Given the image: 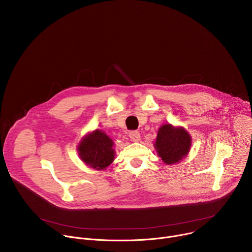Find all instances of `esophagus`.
Masks as SVG:
<instances>
[{"label": "esophagus", "mask_w": 252, "mask_h": 252, "mask_svg": "<svg viewBox=\"0 0 252 252\" xmlns=\"http://www.w3.org/2000/svg\"><path fill=\"white\" fill-rule=\"evenodd\" d=\"M129 138L132 140V141H138L139 138H140V134L137 130H131L129 131Z\"/></svg>", "instance_id": "esophagus-1"}]
</instances>
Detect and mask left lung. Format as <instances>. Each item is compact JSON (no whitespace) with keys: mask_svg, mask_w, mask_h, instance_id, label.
I'll use <instances>...</instances> for the list:
<instances>
[{"mask_svg":"<svg viewBox=\"0 0 252 252\" xmlns=\"http://www.w3.org/2000/svg\"><path fill=\"white\" fill-rule=\"evenodd\" d=\"M190 143L191 138L186 129L163 125L158 129L155 147L164 163L172 164L189 154Z\"/></svg>","mask_w":252,"mask_h":252,"instance_id":"8db88e82","label":"left lung"}]
</instances>
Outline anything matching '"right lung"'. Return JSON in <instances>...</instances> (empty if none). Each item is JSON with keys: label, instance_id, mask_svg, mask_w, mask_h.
Listing matches in <instances>:
<instances>
[{"label": "right lung", "instance_id": "right-lung-1", "mask_svg": "<svg viewBox=\"0 0 252 252\" xmlns=\"http://www.w3.org/2000/svg\"><path fill=\"white\" fill-rule=\"evenodd\" d=\"M114 142L104 132L94 130L87 135L79 146L81 158L91 167L104 169L115 158Z\"/></svg>", "mask_w": 252, "mask_h": 252}]
</instances>
